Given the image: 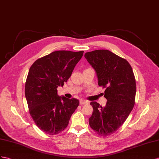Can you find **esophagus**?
I'll return each mask as SVG.
<instances>
[{"label":"esophagus","instance_id":"34e87169","mask_svg":"<svg viewBox=\"0 0 159 159\" xmlns=\"http://www.w3.org/2000/svg\"><path fill=\"white\" fill-rule=\"evenodd\" d=\"M89 102L87 101H85V100H80V105H85V104H88Z\"/></svg>","mask_w":159,"mask_h":159}]
</instances>
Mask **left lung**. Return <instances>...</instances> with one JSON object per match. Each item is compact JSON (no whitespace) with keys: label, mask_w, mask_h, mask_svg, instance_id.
Returning a JSON list of instances; mask_svg holds the SVG:
<instances>
[{"label":"left lung","mask_w":159,"mask_h":159,"mask_svg":"<svg viewBox=\"0 0 159 159\" xmlns=\"http://www.w3.org/2000/svg\"><path fill=\"white\" fill-rule=\"evenodd\" d=\"M85 58L96 71L98 84L105 89V107L92 101L90 127L101 136L116 132L128 118L135 104L136 80L127 60L107 50L87 52Z\"/></svg>","instance_id":"8db88e82"}]
</instances>
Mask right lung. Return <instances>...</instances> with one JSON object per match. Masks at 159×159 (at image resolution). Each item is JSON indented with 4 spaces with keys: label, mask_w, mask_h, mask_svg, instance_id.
<instances>
[{
    "label": "right lung",
    "mask_w": 159,
    "mask_h": 159,
    "mask_svg": "<svg viewBox=\"0 0 159 159\" xmlns=\"http://www.w3.org/2000/svg\"><path fill=\"white\" fill-rule=\"evenodd\" d=\"M84 51L58 50L40 58L31 65L27 77L25 95L30 115L45 133L56 135L66 128L79 101L58 95L70 78Z\"/></svg>",
    "instance_id": "add662e5"
}]
</instances>
